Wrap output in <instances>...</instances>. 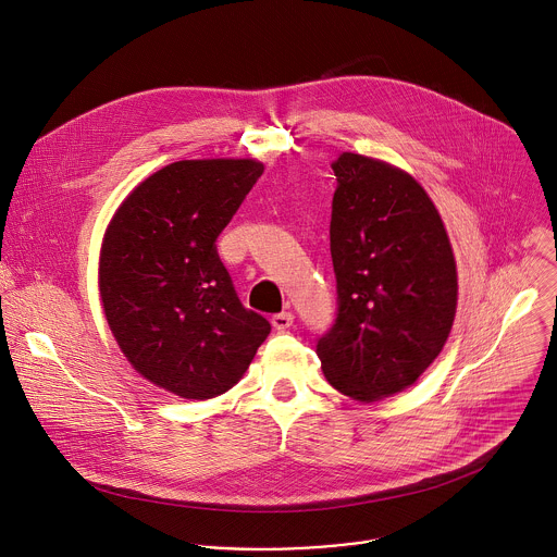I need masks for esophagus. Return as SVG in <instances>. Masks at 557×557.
<instances>
[{
  "label": "esophagus",
  "mask_w": 557,
  "mask_h": 557,
  "mask_svg": "<svg viewBox=\"0 0 557 557\" xmlns=\"http://www.w3.org/2000/svg\"><path fill=\"white\" fill-rule=\"evenodd\" d=\"M293 322H295L293 312H277V314L271 317V324H273L275 331H286V329L293 326Z\"/></svg>",
  "instance_id": "1"
}]
</instances>
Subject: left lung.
Instances as JSON below:
<instances>
[{"instance_id":"left-lung-1","label":"left lung","mask_w":557,"mask_h":557,"mask_svg":"<svg viewBox=\"0 0 557 557\" xmlns=\"http://www.w3.org/2000/svg\"><path fill=\"white\" fill-rule=\"evenodd\" d=\"M331 168L337 314L317 357L335 389L376 401L412 385L443 350L456 262L436 207L410 174L350 151Z\"/></svg>"}]
</instances>
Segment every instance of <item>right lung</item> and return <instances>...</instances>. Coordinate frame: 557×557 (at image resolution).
I'll return each mask as SVG.
<instances>
[{
    "label": "right lung",
    "instance_id": "1",
    "mask_svg": "<svg viewBox=\"0 0 557 557\" xmlns=\"http://www.w3.org/2000/svg\"><path fill=\"white\" fill-rule=\"evenodd\" d=\"M264 174L258 161H181L112 218L99 264L108 324L127 361L183 399L233 387L271 333L245 308L215 240Z\"/></svg>",
    "mask_w": 557,
    "mask_h": 557
}]
</instances>
